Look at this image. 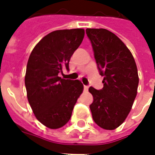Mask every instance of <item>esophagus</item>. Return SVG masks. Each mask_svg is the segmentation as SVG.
<instances>
[{
    "mask_svg": "<svg viewBox=\"0 0 155 155\" xmlns=\"http://www.w3.org/2000/svg\"><path fill=\"white\" fill-rule=\"evenodd\" d=\"M88 89H89V87H88L87 85H84V91H88Z\"/></svg>",
    "mask_w": 155,
    "mask_h": 155,
    "instance_id": "esophagus-1",
    "label": "esophagus"
}]
</instances>
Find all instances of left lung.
<instances>
[{
    "label": "left lung",
    "mask_w": 155,
    "mask_h": 155,
    "mask_svg": "<svg viewBox=\"0 0 155 155\" xmlns=\"http://www.w3.org/2000/svg\"><path fill=\"white\" fill-rule=\"evenodd\" d=\"M100 74L101 91L90 87L94 101L90 105L93 120L102 129L115 130L131 110L136 97L139 75L130 51L117 35L106 29H86Z\"/></svg>",
    "instance_id": "obj_1"
}]
</instances>
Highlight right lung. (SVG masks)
<instances>
[{
	"label": "right lung",
	"mask_w": 155,
	"mask_h": 155,
	"mask_svg": "<svg viewBox=\"0 0 155 155\" xmlns=\"http://www.w3.org/2000/svg\"><path fill=\"white\" fill-rule=\"evenodd\" d=\"M84 36V29L54 31L41 39L30 54L25 76L29 104L36 119L52 130L70 120L84 90L81 81L58 75L69 70L71 57Z\"/></svg>",
	"instance_id": "1"
}]
</instances>
